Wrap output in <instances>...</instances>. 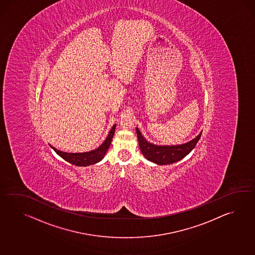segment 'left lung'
<instances>
[{
    "instance_id": "8db88e82",
    "label": "left lung",
    "mask_w": 255,
    "mask_h": 255,
    "mask_svg": "<svg viewBox=\"0 0 255 255\" xmlns=\"http://www.w3.org/2000/svg\"><path fill=\"white\" fill-rule=\"evenodd\" d=\"M136 132L139 141V146L144 157L157 164H174L184 158L187 154L192 151L193 148L196 146L202 133L200 132L196 138L183 144L155 145L146 141L144 137L141 135V131L138 128H136Z\"/></svg>"
}]
</instances>
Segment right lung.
Returning <instances> with one entry per match:
<instances>
[{"mask_svg":"<svg viewBox=\"0 0 255 255\" xmlns=\"http://www.w3.org/2000/svg\"><path fill=\"white\" fill-rule=\"evenodd\" d=\"M116 125L113 126V128L110 130L109 134H108L106 140L103 141L102 145H100L99 147L92 150L91 152H86V153H65L62 151H59L55 147H53V150L56 153L61 156L64 160H66L68 163L77 165V166H88L91 164H96L98 162H100L105 155V153L108 151V149L110 147L112 141H113V137L114 135V131H115Z\"/></svg>","mask_w":255,"mask_h":255,"instance_id":"1","label":"right lung"}]
</instances>
